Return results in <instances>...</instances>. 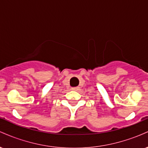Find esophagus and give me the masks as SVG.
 I'll use <instances>...</instances> for the list:
<instances>
[{"label": "esophagus", "instance_id": "obj_1", "mask_svg": "<svg viewBox=\"0 0 148 148\" xmlns=\"http://www.w3.org/2000/svg\"><path fill=\"white\" fill-rule=\"evenodd\" d=\"M79 87H75V88H72V90H79Z\"/></svg>", "mask_w": 148, "mask_h": 148}]
</instances>
